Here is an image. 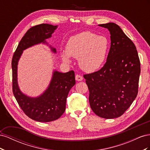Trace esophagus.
<instances>
[{
    "label": "esophagus",
    "instance_id": "obj_1",
    "mask_svg": "<svg viewBox=\"0 0 150 150\" xmlns=\"http://www.w3.org/2000/svg\"><path fill=\"white\" fill-rule=\"evenodd\" d=\"M75 78H76V80L78 81H81L83 80V77L79 74H76L75 76Z\"/></svg>",
    "mask_w": 150,
    "mask_h": 150
}]
</instances>
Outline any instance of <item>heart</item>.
<instances>
[{"instance_id":"b5f03b06","label":"heart","mask_w":150,"mask_h":150,"mask_svg":"<svg viewBox=\"0 0 150 150\" xmlns=\"http://www.w3.org/2000/svg\"><path fill=\"white\" fill-rule=\"evenodd\" d=\"M108 40L103 35H97L89 31H84L70 38L62 54L65 62L70 61L69 57L78 59L80 67L88 72L98 70L106 59Z\"/></svg>"}]
</instances>
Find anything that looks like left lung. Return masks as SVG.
Here are the masks:
<instances>
[{
	"label": "left lung",
	"mask_w": 150,
	"mask_h": 150,
	"mask_svg": "<svg viewBox=\"0 0 150 150\" xmlns=\"http://www.w3.org/2000/svg\"><path fill=\"white\" fill-rule=\"evenodd\" d=\"M111 34V47L101 69L84 75L91 108L106 119L121 116L137 97L141 71L135 45L117 24H99Z\"/></svg>",
	"instance_id": "left-lung-1"
}]
</instances>
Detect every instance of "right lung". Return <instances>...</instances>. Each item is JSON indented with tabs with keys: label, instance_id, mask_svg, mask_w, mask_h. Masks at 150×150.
<instances>
[{
	"label": "right lung",
	"instance_id": "add662e5",
	"mask_svg": "<svg viewBox=\"0 0 150 150\" xmlns=\"http://www.w3.org/2000/svg\"><path fill=\"white\" fill-rule=\"evenodd\" d=\"M57 25L42 24L32 27L23 36L13 54L12 60V91L16 101L25 114L32 120L39 122H50L56 120L65 111L66 99L70 89L74 86V71L66 73L54 71L48 88L41 96L29 98L22 94L17 84V69L19 58L24 49L40 42L51 34ZM54 52L56 51L51 48Z\"/></svg>",
	"mask_w": 150,
	"mask_h": 150
}]
</instances>
